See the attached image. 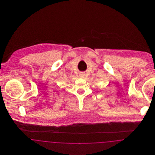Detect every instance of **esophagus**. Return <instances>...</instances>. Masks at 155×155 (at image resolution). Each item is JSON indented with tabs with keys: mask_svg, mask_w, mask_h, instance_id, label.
I'll list each match as a JSON object with an SVG mask.
<instances>
[{
	"mask_svg": "<svg viewBox=\"0 0 155 155\" xmlns=\"http://www.w3.org/2000/svg\"><path fill=\"white\" fill-rule=\"evenodd\" d=\"M80 77H81V78H84V77H85V74H82H82H80Z\"/></svg>",
	"mask_w": 155,
	"mask_h": 155,
	"instance_id": "1",
	"label": "esophagus"
}]
</instances>
